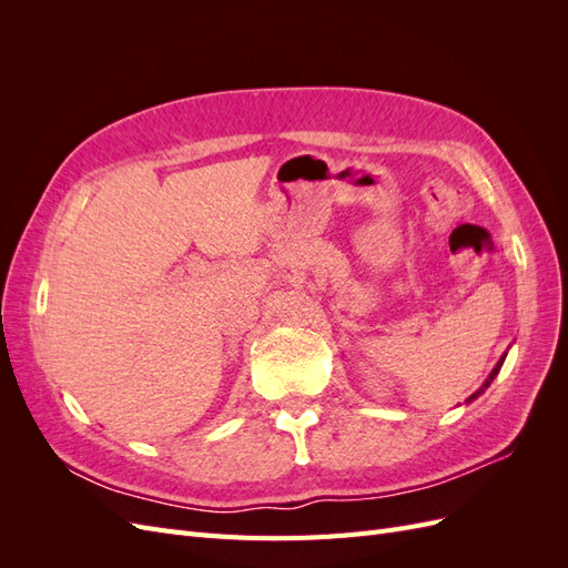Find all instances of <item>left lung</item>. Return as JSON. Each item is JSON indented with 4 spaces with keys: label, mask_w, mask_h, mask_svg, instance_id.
Here are the masks:
<instances>
[{
    "label": "left lung",
    "mask_w": 568,
    "mask_h": 568,
    "mask_svg": "<svg viewBox=\"0 0 568 568\" xmlns=\"http://www.w3.org/2000/svg\"><path fill=\"white\" fill-rule=\"evenodd\" d=\"M503 363H505V357H503V359H500V363H497V367H495V369H493V372H490V376H488V382H486V388H488V386H490V382H493V379H495V374H497V372H500V367H503ZM478 393H484V388H480V390H478ZM478 393H474V395H471V398H469V400H474V398H478Z\"/></svg>",
    "instance_id": "8db88e82"
}]
</instances>
